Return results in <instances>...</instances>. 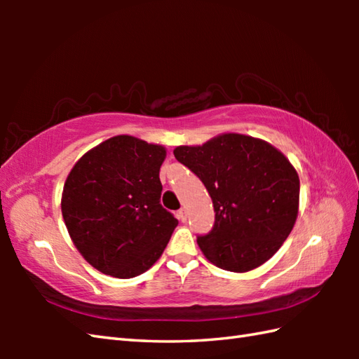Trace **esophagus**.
<instances>
[{"label": "esophagus", "instance_id": "34e87169", "mask_svg": "<svg viewBox=\"0 0 359 359\" xmlns=\"http://www.w3.org/2000/svg\"><path fill=\"white\" fill-rule=\"evenodd\" d=\"M177 216H179V220H182V222H187L188 216H187V210L185 208H180L179 212H177Z\"/></svg>", "mask_w": 359, "mask_h": 359}]
</instances>
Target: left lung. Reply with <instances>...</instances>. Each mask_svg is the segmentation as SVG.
I'll return each mask as SVG.
<instances>
[{
	"instance_id": "left-lung-1",
	"label": "left lung",
	"mask_w": 359,
	"mask_h": 359,
	"mask_svg": "<svg viewBox=\"0 0 359 359\" xmlns=\"http://www.w3.org/2000/svg\"><path fill=\"white\" fill-rule=\"evenodd\" d=\"M174 156L211 196L215 225L197 243L211 264L245 273L269 261L288 238L299 208V177L270 143L222 134L202 147H177Z\"/></svg>"
}]
</instances>
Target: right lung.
<instances>
[{
  "label": "right lung",
  "instance_id": "1",
  "mask_svg": "<svg viewBox=\"0 0 359 359\" xmlns=\"http://www.w3.org/2000/svg\"><path fill=\"white\" fill-rule=\"evenodd\" d=\"M162 144L116 135L88 151L65 182L62 212L74 245L104 274L129 279L162 256L179 220L160 203Z\"/></svg>",
  "mask_w": 359,
  "mask_h": 359
}]
</instances>
